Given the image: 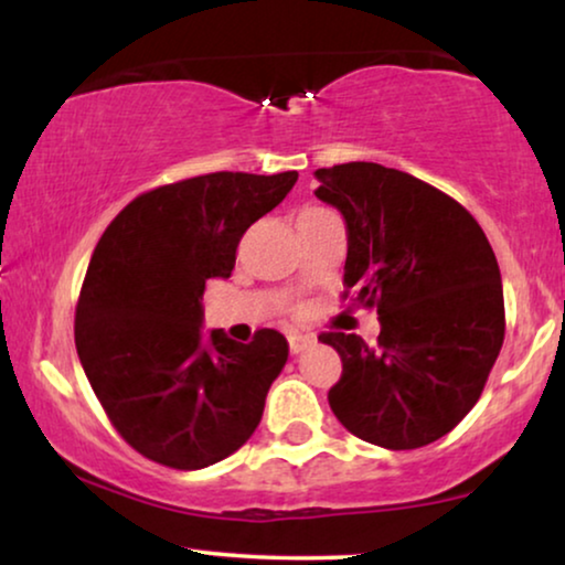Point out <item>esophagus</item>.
<instances>
[{
  "label": "esophagus",
  "instance_id": "34e87169",
  "mask_svg": "<svg viewBox=\"0 0 565 565\" xmlns=\"http://www.w3.org/2000/svg\"><path fill=\"white\" fill-rule=\"evenodd\" d=\"M313 342L316 339L311 334H300V331H292V334H288V344H290L292 354H300L303 350H308Z\"/></svg>",
  "mask_w": 565,
  "mask_h": 565
}]
</instances>
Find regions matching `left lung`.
<instances>
[{"mask_svg": "<svg viewBox=\"0 0 565 565\" xmlns=\"http://www.w3.org/2000/svg\"><path fill=\"white\" fill-rule=\"evenodd\" d=\"M313 177L316 198L344 218V288L381 316L377 347L319 337L342 358L331 412L385 450L435 443L481 398L504 342L489 238L460 203L398 169L350 161Z\"/></svg>", "mask_w": 565, "mask_h": 565, "instance_id": "obj_1", "label": "left lung"}]
</instances>
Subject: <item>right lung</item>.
Wrapping results in <instances>:
<instances>
[{
  "mask_svg": "<svg viewBox=\"0 0 565 565\" xmlns=\"http://www.w3.org/2000/svg\"><path fill=\"white\" fill-rule=\"evenodd\" d=\"M298 172H215L136 198L105 228L76 306L84 375L122 439L161 466L198 470L254 435L288 339L242 344L205 331L203 290L226 280L244 231Z\"/></svg>",
  "mask_w": 565,
  "mask_h": 565,
  "instance_id": "add662e5",
  "label": "right lung"
}]
</instances>
